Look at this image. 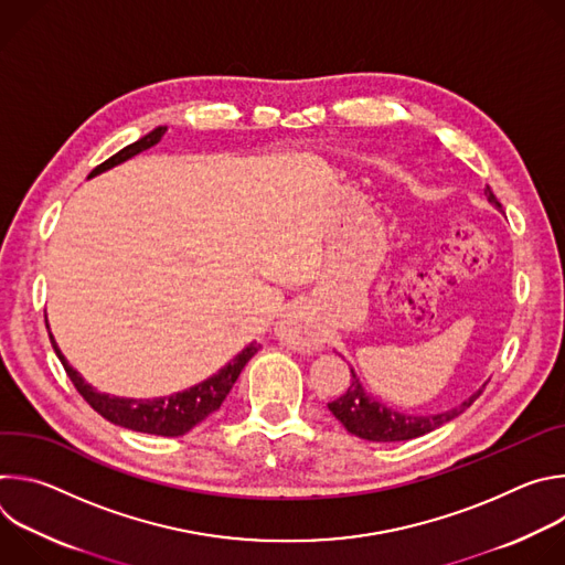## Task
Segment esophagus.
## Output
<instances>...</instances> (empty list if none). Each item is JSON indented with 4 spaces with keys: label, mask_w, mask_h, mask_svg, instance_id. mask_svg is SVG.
<instances>
[{
    "label": "esophagus",
    "mask_w": 565,
    "mask_h": 565,
    "mask_svg": "<svg viewBox=\"0 0 565 565\" xmlns=\"http://www.w3.org/2000/svg\"><path fill=\"white\" fill-rule=\"evenodd\" d=\"M277 338L295 349V351H312L321 344L319 340V333L315 331V327L310 324L308 319V312H306V306L301 303H295L290 306L277 324Z\"/></svg>",
    "instance_id": "1"
}]
</instances>
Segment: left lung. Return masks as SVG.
<instances>
[{
  "label": "left lung",
  "instance_id": "obj_1",
  "mask_svg": "<svg viewBox=\"0 0 565 565\" xmlns=\"http://www.w3.org/2000/svg\"><path fill=\"white\" fill-rule=\"evenodd\" d=\"M486 196L494 207L501 210V203L497 201L490 185L486 188ZM351 375H353V380H351L349 388L338 399L329 402V412L344 425V429L349 434H353L362 440H371V443H397V440H412V438L425 436V434L438 429L440 425L454 420L456 416H460L482 393V388H480L478 393L462 399L458 407L443 412V414L412 416V414H399V412L386 407L384 402H380L377 397H373L362 386L355 369H351Z\"/></svg>",
  "mask_w": 565,
  "mask_h": 565
}]
</instances>
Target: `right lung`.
<instances>
[{"label": "right lung", "mask_w": 565, "mask_h": 565, "mask_svg": "<svg viewBox=\"0 0 565 565\" xmlns=\"http://www.w3.org/2000/svg\"><path fill=\"white\" fill-rule=\"evenodd\" d=\"M168 127H156L153 131H149L147 136L138 138L136 142L122 147L118 153H114L111 158H107L103 166H98L89 179L125 163L131 156L153 147L156 142H160V138L166 136ZM49 329V327H46ZM51 344L55 349V355L60 358L66 375L71 377L73 386L79 391L89 405L109 423L131 429V431H140V434H153V436H183L190 429H194L199 423H203L210 414H214L221 405L225 395L230 393L232 384L236 382L238 373L244 371V366L250 362V358L259 351L257 342H250L244 351H241L236 358H232L223 369H218L214 375H210L207 380L172 393V395H160V397H120V395H109L103 393L98 388H94L89 382H85V377L79 375L62 355V351L57 349L51 331H49Z\"/></svg>", "instance_id": "1"}]
</instances>
